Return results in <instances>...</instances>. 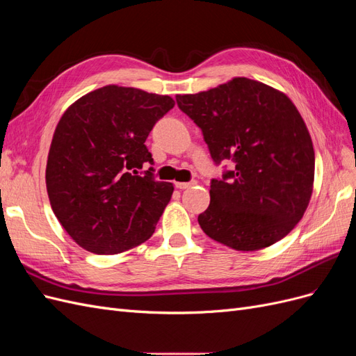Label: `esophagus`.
I'll return each instance as SVG.
<instances>
[{"instance_id": "1", "label": "esophagus", "mask_w": 356, "mask_h": 356, "mask_svg": "<svg viewBox=\"0 0 356 356\" xmlns=\"http://www.w3.org/2000/svg\"><path fill=\"white\" fill-rule=\"evenodd\" d=\"M193 186H196V181H190V182H175V187L179 190H186Z\"/></svg>"}]
</instances>
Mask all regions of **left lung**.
Wrapping results in <instances>:
<instances>
[{"instance_id":"8db88e82","label":"left lung","mask_w":356,"mask_h":356,"mask_svg":"<svg viewBox=\"0 0 356 356\" xmlns=\"http://www.w3.org/2000/svg\"><path fill=\"white\" fill-rule=\"evenodd\" d=\"M177 102L202 129L215 165H234L211 181V203L197 218L202 230L236 251L285 238L303 218L315 178L314 144L293 101L264 83L234 77L178 95Z\"/></svg>"}]
</instances>
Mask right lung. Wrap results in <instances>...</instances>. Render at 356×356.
Returning a JSON list of instances; mask_svg holds the SVG:
<instances>
[{
    "label": "right lung",
    "instance_id": "obj_1",
    "mask_svg": "<svg viewBox=\"0 0 356 356\" xmlns=\"http://www.w3.org/2000/svg\"><path fill=\"white\" fill-rule=\"evenodd\" d=\"M175 101L104 86L68 106L53 134L47 195L62 227L86 251L118 254L152 238L174 186L156 181L145 139Z\"/></svg>",
    "mask_w": 356,
    "mask_h": 356
}]
</instances>
